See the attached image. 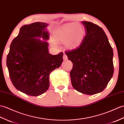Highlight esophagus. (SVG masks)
Listing matches in <instances>:
<instances>
[{
  "mask_svg": "<svg viewBox=\"0 0 124 124\" xmlns=\"http://www.w3.org/2000/svg\"><path fill=\"white\" fill-rule=\"evenodd\" d=\"M63 60H67L68 59V56H67V55H66L65 54H64V55H63Z\"/></svg>",
  "mask_w": 124,
  "mask_h": 124,
  "instance_id": "esophagus-1",
  "label": "esophagus"
}]
</instances>
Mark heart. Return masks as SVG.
<instances>
[{"mask_svg":"<svg viewBox=\"0 0 124 124\" xmlns=\"http://www.w3.org/2000/svg\"><path fill=\"white\" fill-rule=\"evenodd\" d=\"M84 37L85 30L83 27L78 24L74 23L62 26L54 34L56 41L60 43L65 42V46L68 49L77 48L81 44Z\"/></svg>","mask_w":124,"mask_h":124,"instance_id":"obj_1","label":"heart"}]
</instances>
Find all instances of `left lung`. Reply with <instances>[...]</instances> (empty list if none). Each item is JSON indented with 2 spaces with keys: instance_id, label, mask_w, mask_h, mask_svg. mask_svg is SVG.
Returning <instances> with one entry per match:
<instances>
[{
  "instance_id": "left-lung-1",
  "label": "left lung",
  "mask_w": 124,
  "mask_h": 124,
  "mask_svg": "<svg viewBox=\"0 0 124 124\" xmlns=\"http://www.w3.org/2000/svg\"><path fill=\"white\" fill-rule=\"evenodd\" d=\"M81 23L86 33L82 42L65 54L73 63L70 73L73 87L91 95L104 90L113 76V50L101 27L91 22Z\"/></svg>"
}]
</instances>
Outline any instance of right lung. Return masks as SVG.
I'll return each mask as SVG.
<instances>
[{
  "mask_svg": "<svg viewBox=\"0 0 124 124\" xmlns=\"http://www.w3.org/2000/svg\"><path fill=\"white\" fill-rule=\"evenodd\" d=\"M47 26L41 22L23 26L7 55L11 82L17 90L29 96H38L48 90L50 74L63 62V52L55 55L48 52Z\"/></svg>",
  "mask_w": 124,
  "mask_h": 124,
  "instance_id": "right-lung-1",
  "label": "right lung"
}]
</instances>
